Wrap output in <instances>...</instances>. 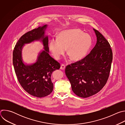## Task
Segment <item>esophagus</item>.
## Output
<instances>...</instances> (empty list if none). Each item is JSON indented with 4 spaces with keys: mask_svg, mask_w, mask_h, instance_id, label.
Returning a JSON list of instances; mask_svg holds the SVG:
<instances>
[{
    "mask_svg": "<svg viewBox=\"0 0 125 125\" xmlns=\"http://www.w3.org/2000/svg\"><path fill=\"white\" fill-rule=\"evenodd\" d=\"M60 69L61 70H64L65 69V65L64 64H61V67H60Z\"/></svg>",
    "mask_w": 125,
    "mask_h": 125,
    "instance_id": "obj_1",
    "label": "esophagus"
}]
</instances>
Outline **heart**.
<instances>
[{"instance_id":"b5f03b06","label":"heart","mask_w":125,"mask_h":125,"mask_svg":"<svg viewBox=\"0 0 125 125\" xmlns=\"http://www.w3.org/2000/svg\"><path fill=\"white\" fill-rule=\"evenodd\" d=\"M92 43V38L78 29H69L61 31L57 38H52L49 43V48L52 55L59 59L67 52L73 60L83 58Z\"/></svg>"}]
</instances>
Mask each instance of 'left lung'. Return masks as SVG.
<instances>
[{
  "label": "left lung",
  "instance_id": "1",
  "mask_svg": "<svg viewBox=\"0 0 125 125\" xmlns=\"http://www.w3.org/2000/svg\"><path fill=\"white\" fill-rule=\"evenodd\" d=\"M96 43L83 59L65 68V74L72 90L78 96L86 98L98 93L109 78L113 53L110 45L103 35L94 29Z\"/></svg>",
  "mask_w": 125,
  "mask_h": 125
}]
</instances>
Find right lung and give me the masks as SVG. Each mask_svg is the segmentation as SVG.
<instances>
[{
	"label": "right lung",
	"mask_w": 125,
	"mask_h": 125,
	"mask_svg": "<svg viewBox=\"0 0 125 125\" xmlns=\"http://www.w3.org/2000/svg\"><path fill=\"white\" fill-rule=\"evenodd\" d=\"M47 26L45 25L39 27L23 35L16 43L13 52V64L20 84L28 94L39 98L52 93L53 83L51 80V74L60 68V63L48 53V38L44 35ZM37 40L43 42L44 50L39 53L35 63L26 65L21 58L22 48L25 44Z\"/></svg>",
	"instance_id": "obj_1"
}]
</instances>
